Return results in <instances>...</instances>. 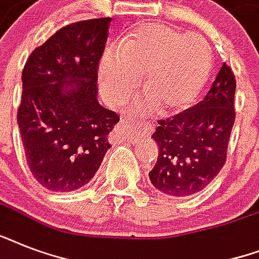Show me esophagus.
<instances>
[{
    "instance_id": "esophagus-1",
    "label": "esophagus",
    "mask_w": 259,
    "mask_h": 259,
    "mask_svg": "<svg viewBox=\"0 0 259 259\" xmlns=\"http://www.w3.org/2000/svg\"><path fill=\"white\" fill-rule=\"evenodd\" d=\"M134 127H136V125H134L133 122H130V121L119 122V123L114 127V132H113L114 141H123V140H126L127 133H129L130 130H133ZM141 132L145 137H149L150 134H152V129H150V127H142Z\"/></svg>"
}]
</instances>
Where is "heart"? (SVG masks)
<instances>
[{
  "label": "heart",
  "instance_id": "heart-1",
  "mask_svg": "<svg viewBox=\"0 0 259 259\" xmlns=\"http://www.w3.org/2000/svg\"><path fill=\"white\" fill-rule=\"evenodd\" d=\"M211 70L207 42L195 34L153 22L136 26L102 56L99 89L106 101L122 103L141 80L142 110L184 111L196 101Z\"/></svg>",
  "mask_w": 259,
  "mask_h": 259
}]
</instances>
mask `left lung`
<instances>
[{
	"label": "left lung",
	"mask_w": 259,
	"mask_h": 259,
	"mask_svg": "<svg viewBox=\"0 0 259 259\" xmlns=\"http://www.w3.org/2000/svg\"><path fill=\"white\" fill-rule=\"evenodd\" d=\"M235 76L226 63L203 101L158 121L152 134L158 149L152 184L170 197L200 192L226 162L230 134L235 121Z\"/></svg>",
	"instance_id": "left-lung-1"
}]
</instances>
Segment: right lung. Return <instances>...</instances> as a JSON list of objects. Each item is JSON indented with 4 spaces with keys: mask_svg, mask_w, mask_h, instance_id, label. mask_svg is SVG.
Wrapping results in <instances>:
<instances>
[{
    "mask_svg": "<svg viewBox=\"0 0 259 259\" xmlns=\"http://www.w3.org/2000/svg\"><path fill=\"white\" fill-rule=\"evenodd\" d=\"M111 18L64 26L30 54L22 70L17 123L29 169L52 192L90 183L119 121L98 102V63Z\"/></svg>",
    "mask_w": 259,
    "mask_h": 259,
    "instance_id": "add662e5",
    "label": "right lung"
}]
</instances>
